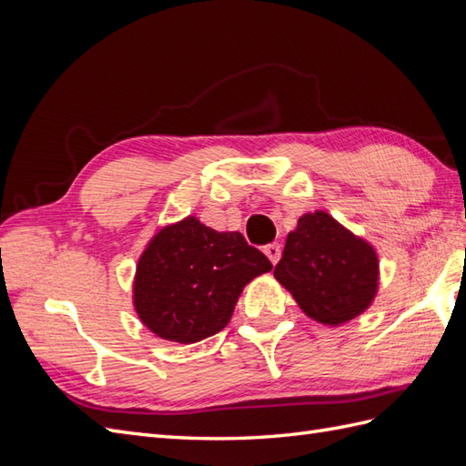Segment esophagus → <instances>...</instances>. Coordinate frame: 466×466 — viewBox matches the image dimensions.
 I'll return each instance as SVG.
<instances>
[{"label": "esophagus", "instance_id": "esophagus-1", "mask_svg": "<svg viewBox=\"0 0 466 466\" xmlns=\"http://www.w3.org/2000/svg\"><path fill=\"white\" fill-rule=\"evenodd\" d=\"M264 252H266V257L270 258V262L276 264L279 260V255H281V247L278 243H270V245L264 247Z\"/></svg>", "mask_w": 466, "mask_h": 466}]
</instances>
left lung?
I'll list each match as a JSON object with an SVG mask.
<instances>
[{
    "mask_svg": "<svg viewBox=\"0 0 466 466\" xmlns=\"http://www.w3.org/2000/svg\"><path fill=\"white\" fill-rule=\"evenodd\" d=\"M274 276L303 313L342 324L368 309L377 293L379 262L371 245L351 235L327 211L299 218L288 235Z\"/></svg>",
    "mask_w": 466,
    "mask_h": 466,
    "instance_id": "8db88e82",
    "label": "left lung"
}]
</instances>
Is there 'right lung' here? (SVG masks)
Segmentation results:
<instances>
[{
    "label": "right lung",
    "mask_w": 466,
    "mask_h": 466,
    "mask_svg": "<svg viewBox=\"0 0 466 466\" xmlns=\"http://www.w3.org/2000/svg\"><path fill=\"white\" fill-rule=\"evenodd\" d=\"M270 270L241 233H219L190 216L151 238L137 262L134 305L151 332L192 344L225 329L243 288Z\"/></svg>",
    "instance_id": "1"
}]
</instances>
